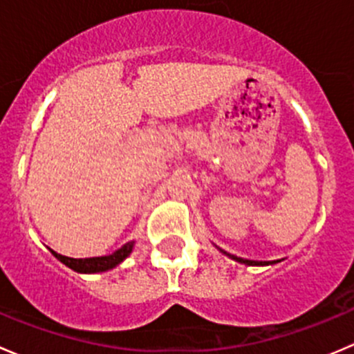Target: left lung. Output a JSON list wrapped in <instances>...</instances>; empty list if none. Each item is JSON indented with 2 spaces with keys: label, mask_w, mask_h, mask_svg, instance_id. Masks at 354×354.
<instances>
[{
  "label": "left lung",
  "mask_w": 354,
  "mask_h": 354,
  "mask_svg": "<svg viewBox=\"0 0 354 354\" xmlns=\"http://www.w3.org/2000/svg\"><path fill=\"white\" fill-rule=\"evenodd\" d=\"M224 253H226V252H224ZM226 255L231 257L233 260H236V262L246 263V266H269V263H276V262H259V260H246V259H241V257L231 255V253H226Z\"/></svg>",
  "instance_id": "obj_1"
}]
</instances>
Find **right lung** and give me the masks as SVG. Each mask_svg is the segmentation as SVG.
Returning <instances> with one entry per match:
<instances>
[{"mask_svg":"<svg viewBox=\"0 0 354 354\" xmlns=\"http://www.w3.org/2000/svg\"><path fill=\"white\" fill-rule=\"evenodd\" d=\"M131 248H133V243H127L121 246V248H118L116 252L111 253V255L92 257V259H70V257L59 255V253L53 252V250L51 253L59 260V262H63L66 267L77 270V272L94 274V272H104V270H109L113 269V267H116L118 263L123 262V260L130 255Z\"/></svg>","mask_w":354,"mask_h":354,"instance_id":"right-lung-1","label":"right lung"}]
</instances>
